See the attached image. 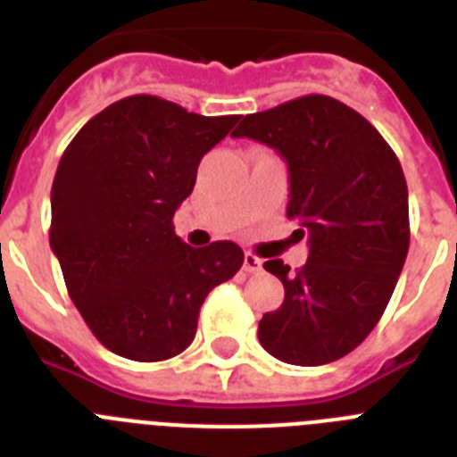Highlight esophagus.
Masks as SVG:
<instances>
[{
  "mask_svg": "<svg viewBox=\"0 0 457 457\" xmlns=\"http://www.w3.org/2000/svg\"><path fill=\"white\" fill-rule=\"evenodd\" d=\"M244 271H248V273L262 271V260H260V257L253 255V253H245V255H244Z\"/></svg>",
  "mask_w": 457,
  "mask_h": 457,
  "instance_id": "esophagus-1",
  "label": "esophagus"
}]
</instances>
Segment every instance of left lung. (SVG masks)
<instances>
[{
	"instance_id": "obj_1",
	"label": "left lung",
	"mask_w": 457,
	"mask_h": 457,
	"mask_svg": "<svg viewBox=\"0 0 457 457\" xmlns=\"http://www.w3.org/2000/svg\"><path fill=\"white\" fill-rule=\"evenodd\" d=\"M234 137L269 145L289 170L287 218L308 234V262L280 278L285 301L260 320L262 347L292 366H324L368 338L410 248L407 181L379 130L322 94L245 114Z\"/></svg>"
}]
</instances>
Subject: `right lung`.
Listing matches in <instances>:
<instances>
[{
    "mask_svg": "<svg viewBox=\"0 0 457 457\" xmlns=\"http://www.w3.org/2000/svg\"><path fill=\"white\" fill-rule=\"evenodd\" d=\"M239 114L202 117L137 94L91 117L53 181L50 248L98 343L130 361L181 354L206 295L244 264L232 241L193 248L172 218Z\"/></svg>",
    "mask_w": 457,
    "mask_h": 457,
    "instance_id": "obj_1",
    "label": "right lung"
}]
</instances>
